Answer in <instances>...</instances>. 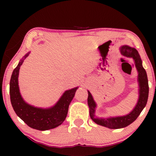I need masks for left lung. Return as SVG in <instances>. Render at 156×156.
I'll list each match as a JSON object with an SVG mask.
<instances>
[{
	"label": "left lung",
	"instance_id": "8db88e82",
	"mask_svg": "<svg viewBox=\"0 0 156 156\" xmlns=\"http://www.w3.org/2000/svg\"><path fill=\"white\" fill-rule=\"evenodd\" d=\"M120 52L122 56L132 58L134 60L136 69L138 71V99L133 109L128 114L121 116L109 118H98L96 115V108L97 105L94 100L90 91H88L87 102L89 108V115L91 120L97 125H101L109 129H121L127 126L134 122L142 111L145 107L149 96V84L147 72L142 67V61L137 50L128 45H122L120 47Z\"/></svg>",
	"mask_w": 156,
	"mask_h": 156
}]
</instances>
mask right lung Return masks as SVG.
I'll return each instance as SVG.
<instances>
[{
	"mask_svg": "<svg viewBox=\"0 0 156 156\" xmlns=\"http://www.w3.org/2000/svg\"><path fill=\"white\" fill-rule=\"evenodd\" d=\"M30 54L29 51L20 60L13 71L9 83L11 103L15 113L31 128L46 131L56 128L64 122L67 117L69 104L78 87L65 91L54 106L49 108L34 107L28 104L21 96L18 86V75L20 66Z\"/></svg>",
	"mask_w": 156,
	"mask_h": 156,
	"instance_id": "1",
	"label": "right lung"
}]
</instances>
